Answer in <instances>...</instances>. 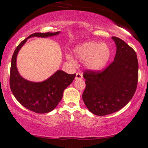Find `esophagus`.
Listing matches in <instances>:
<instances>
[{
	"mask_svg": "<svg viewBox=\"0 0 148 148\" xmlns=\"http://www.w3.org/2000/svg\"><path fill=\"white\" fill-rule=\"evenodd\" d=\"M83 77V74H82V73H80V72L76 73V77H75L76 80H77V79H82Z\"/></svg>",
	"mask_w": 148,
	"mask_h": 148,
	"instance_id": "1",
	"label": "esophagus"
}]
</instances>
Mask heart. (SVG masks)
I'll return each instance as SVG.
<instances>
[{
    "label": "heart",
    "instance_id": "obj_1",
    "mask_svg": "<svg viewBox=\"0 0 148 148\" xmlns=\"http://www.w3.org/2000/svg\"><path fill=\"white\" fill-rule=\"evenodd\" d=\"M74 54L79 60L85 61V65L88 69L98 71L107 64L111 58V50L104 43L87 42L74 48ZM67 58L71 62H74L70 55L67 56Z\"/></svg>",
    "mask_w": 148,
    "mask_h": 148
}]
</instances>
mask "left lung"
I'll use <instances>...</instances> for the list:
<instances>
[{"instance_id":"obj_1","label":"left lung","mask_w":148,"mask_h":148,"mask_svg":"<svg viewBox=\"0 0 148 148\" xmlns=\"http://www.w3.org/2000/svg\"><path fill=\"white\" fill-rule=\"evenodd\" d=\"M117 50L114 61L103 71L86 70L83 100L89 111L103 116L118 111L130 102L138 82L137 56L124 41L112 37Z\"/></svg>"}]
</instances>
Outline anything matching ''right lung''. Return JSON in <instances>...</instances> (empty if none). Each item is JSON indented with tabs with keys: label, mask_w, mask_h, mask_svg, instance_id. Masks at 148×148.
Masks as SVG:
<instances>
[{
	"label": "right lung",
	"mask_w": 148,
	"mask_h": 148,
	"mask_svg": "<svg viewBox=\"0 0 148 148\" xmlns=\"http://www.w3.org/2000/svg\"><path fill=\"white\" fill-rule=\"evenodd\" d=\"M59 33L60 31L33 33L17 46L12 56L9 80L11 90L22 106L37 113H46L55 109L62 99L63 91L72 83L76 74H68L62 70H57L44 81L39 83L29 81L22 77L17 70V55L29 38L51 37L57 35Z\"/></svg>",
	"instance_id": "obj_1"
}]
</instances>
